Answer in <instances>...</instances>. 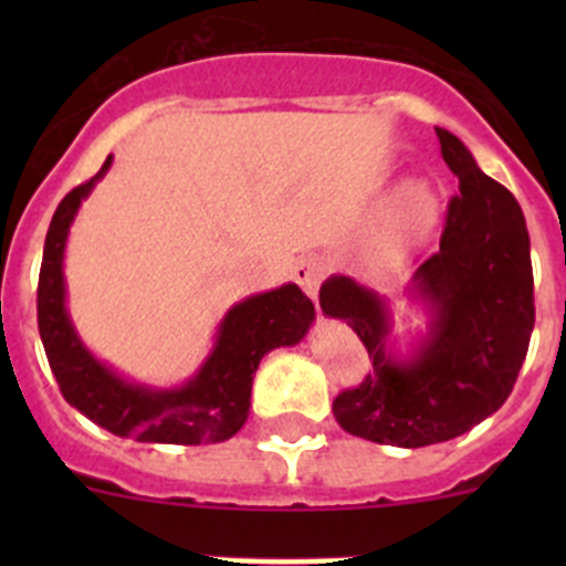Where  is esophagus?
<instances>
[{
  "instance_id": "34e87169",
  "label": "esophagus",
  "mask_w": 566,
  "mask_h": 566,
  "mask_svg": "<svg viewBox=\"0 0 566 566\" xmlns=\"http://www.w3.org/2000/svg\"><path fill=\"white\" fill-rule=\"evenodd\" d=\"M293 276L295 282L301 284V290H304L306 295H310L312 301H317V293H319V282L325 279V262L323 256H301L298 262H295L293 268Z\"/></svg>"
}]
</instances>
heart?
Returning <instances> with one entry per match:
<instances>
[{
	"instance_id": "1",
	"label": "heart",
	"mask_w": 566,
	"mask_h": 566,
	"mask_svg": "<svg viewBox=\"0 0 566 566\" xmlns=\"http://www.w3.org/2000/svg\"><path fill=\"white\" fill-rule=\"evenodd\" d=\"M441 188L430 177L402 180L386 197L384 208L369 224L364 254L380 271L402 265L416 254L441 224Z\"/></svg>"
}]
</instances>
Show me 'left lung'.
<instances>
[{
	"mask_svg": "<svg viewBox=\"0 0 566 566\" xmlns=\"http://www.w3.org/2000/svg\"><path fill=\"white\" fill-rule=\"evenodd\" d=\"M441 156L458 175L441 249L408 284L427 328L405 342L389 301L334 273L319 287L325 317L347 319L367 345L373 373L334 399L345 432L373 443L419 449L452 441L510 397L534 331V273L517 199L479 169L447 128Z\"/></svg>",
	"mask_w": 566,
	"mask_h": 566,
	"instance_id": "left-lung-1",
	"label": "left lung"
}]
</instances>
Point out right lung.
<instances>
[{"label":"right lung","mask_w":566,"mask_h":566,"mask_svg":"<svg viewBox=\"0 0 566 566\" xmlns=\"http://www.w3.org/2000/svg\"><path fill=\"white\" fill-rule=\"evenodd\" d=\"M108 169L112 156L93 180L82 182L62 199L45 235L38 282V328L51 373L62 397L112 436L180 447L230 441L249 419L251 384L262 356L276 347L298 345L315 323V304L293 282L232 304L216 328L213 347L205 361L180 386H150L114 369L78 336L67 312L65 284L71 227L82 202Z\"/></svg>","instance_id":"1"}]
</instances>
